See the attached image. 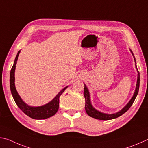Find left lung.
Instances as JSON below:
<instances>
[{
  "label": "left lung",
  "instance_id": "left-lung-1",
  "mask_svg": "<svg viewBox=\"0 0 148 148\" xmlns=\"http://www.w3.org/2000/svg\"><path fill=\"white\" fill-rule=\"evenodd\" d=\"M130 51L132 54V56L134 57V62L136 64V60H135V57L133 53L130 49ZM135 66H136V69L138 72V76H137V82H136V89H135V91L133 94V96L132 97V98L130 100L129 102L127 103L125 106H124L123 108L120 110V111L117 112V113L115 114H105L103 113V112H101L97 110V109H95V108L92 106V105L91 104V99H90V94H89V89H87V86H86V84H84V95L85 97V99H86V105H85V109H86V113L87 114L88 116L90 117H93L95 119H100V120H110V119H113L115 118H117L119 116H121V115L125 113L127 110H128L130 107L132 106V104H133V102L134 101L135 99L137 96L138 93V90H139V87H140V73L138 71L136 64H135Z\"/></svg>",
  "mask_w": 148,
  "mask_h": 148
}]
</instances>
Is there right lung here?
Listing matches in <instances>:
<instances>
[{
  "mask_svg": "<svg viewBox=\"0 0 148 148\" xmlns=\"http://www.w3.org/2000/svg\"><path fill=\"white\" fill-rule=\"evenodd\" d=\"M19 53L20 51H18L16 57L14 65L11 69L10 75V86L11 92L12 96H13L14 101L16 102L17 106L22 110V112L32 119H44L54 116L59 109V97L62 92L64 91V90L68 87V86L65 87L64 89H62L52 101L46 104L42 105L40 106H31L27 104L21 99V97L19 96V95L17 91L16 86H15V70H16L17 61V59H18Z\"/></svg>",
  "mask_w": 148,
  "mask_h": 148,
  "instance_id": "right-lung-1",
  "label": "right lung"
}]
</instances>
